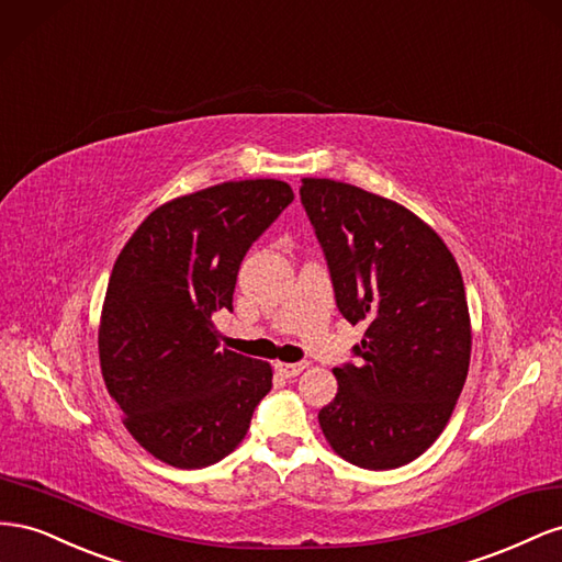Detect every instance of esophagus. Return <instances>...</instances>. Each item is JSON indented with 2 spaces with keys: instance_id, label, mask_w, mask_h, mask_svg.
I'll return each instance as SVG.
<instances>
[{
  "instance_id": "34e87169",
  "label": "esophagus",
  "mask_w": 562,
  "mask_h": 562,
  "mask_svg": "<svg viewBox=\"0 0 562 562\" xmlns=\"http://www.w3.org/2000/svg\"><path fill=\"white\" fill-rule=\"evenodd\" d=\"M308 362H278L276 370L284 376V379H294L299 376L303 370H306Z\"/></svg>"
}]
</instances>
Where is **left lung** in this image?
<instances>
[{"label": "left lung", "instance_id": "1", "mask_svg": "<svg viewBox=\"0 0 562 562\" xmlns=\"http://www.w3.org/2000/svg\"><path fill=\"white\" fill-rule=\"evenodd\" d=\"M336 306L367 325L358 362L317 419L331 450L389 471L422 457L452 416L471 362V317L452 251L403 204L350 183L303 179Z\"/></svg>", "mask_w": 562, "mask_h": 562}]
</instances>
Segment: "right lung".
Segmentation results:
<instances>
[{"mask_svg":"<svg viewBox=\"0 0 562 562\" xmlns=\"http://www.w3.org/2000/svg\"><path fill=\"white\" fill-rule=\"evenodd\" d=\"M294 200L276 179L176 198L140 223L108 282L101 372L124 426L155 459L202 469L243 442L272 386L268 362L218 348L249 247Z\"/></svg>","mask_w":562,"mask_h":562,"instance_id":"right-lung-1","label":"right lung"}]
</instances>
